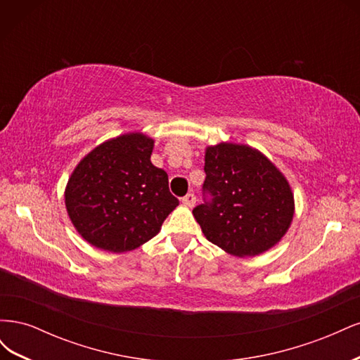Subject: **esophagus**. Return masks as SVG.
I'll use <instances>...</instances> for the list:
<instances>
[{"label":"esophagus","instance_id":"esophagus-1","mask_svg":"<svg viewBox=\"0 0 360 360\" xmlns=\"http://www.w3.org/2000/svg\"><path fill=\"white\" fill-rule=\"evenodd\" d=\"M195 201H197V197H195L193 193H188L186 197L181 198L183 205H186V207H193V205H195Z\"/></svg>","mask_w":360,"mask_h":360}]
</instances>
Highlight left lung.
Here are the masks:
<instances>
[{
  "label": "left lung",
  "mask_w": 360,
  "mask_h": 360,
  "mask_svg": "<svg viewBox=\"0 0 360 360\" xmlns=\"http://www.w3.org/2000/svg\"><path fill=\"white\" fill-rule=\"evenodd\" d=\"M204 202L192 210L207 240L237 257L276 245L294 213L290 184L264 155L248 146L205 150Z\"/></svg>",
  "instance_id": "left-lung-1"
}]
</instances>
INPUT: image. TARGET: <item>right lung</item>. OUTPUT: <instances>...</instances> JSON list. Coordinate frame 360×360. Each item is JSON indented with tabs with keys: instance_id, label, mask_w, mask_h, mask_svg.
I'll return each mask as SVG.
<instances>
[{
	"instance_id": "obj_1",
	"label": "right lung",
	"mask_w": 360,
	"mask_h": 360,
	"mask_svg": "<svg viewBox=\"0 0 360 360\" xmlns=\"http://www.w3.org/2000/svg\"><path fill=\"white\" fill-rule=\"evenodd\" d=\"M153 139L127 134L96 147L75 168L66 207L86 242L126 252L153 238L179 205L168 174L150 160Z\"/></svg>"
}]
</instances>
